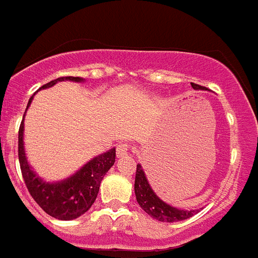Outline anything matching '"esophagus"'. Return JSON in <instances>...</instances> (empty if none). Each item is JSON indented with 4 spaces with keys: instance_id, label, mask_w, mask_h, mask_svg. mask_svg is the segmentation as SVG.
Returning a JSON list of instances; mask_svg holds the SVG:
<instances>
[{
    "instance_id": "esophagus-1",
    "label": "esophagus",
    "mask_w": 258,
    "mask_h": 258,
    "mask_svg": "<svg viewBox=\"0 0 258 258\" xmlns=\"http://www.w3.org/2000/svg\"><path fill=\"white\" fill-rule=\"evenodd\" d=\"M129 153H131V145L129 144H120L117 146V157H118V158L127 157Z\"/></svg>"
}]
</instances>
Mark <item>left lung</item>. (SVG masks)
Returning <instances> with one entry per match:
<instances>
[{
    "label": "left lung",
    "instance_id": "left-lung-1",
    "mask_svg": "<svg viewBox=\"0 0 258 258\" xmlns=\"http://www.w3.org/2000/svg\"><path fill=\"white\" fill-rule=\"evenodd\" d=\"M191 86L194 89H206L204 87L195 84V83H191ZM134 192H136V199L142 210L158 221L175 223V221L186 220L199 212V210H180V208L172 207L163 202L162 199H159L158 195L153 191L149 184L148 178L145 175L144 169L140 163L137 165V171H136Z\"/></svg>",
    "mask_w": 258,
    "mask_h": 258
}]
</instances>
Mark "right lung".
Returning a JSON list of instances; mask_svg holds the SVG:
<instances>
[{"label":"right lung","mask_w":258,"mask_h":258,"mask_svg":"<svg viewBox=\"0 0 258 258\" xmlns=\"http://www.w3.org/2000/svg\"><path fill=\"white\" fill-rule=\"evenodd\" d=\"M66 80L76 83L84 82V79L82 78L66 76V78L55 79L40 87L39 89L50 88L56 83L66 82ZM33 99L34 96H31L27 103L26 110L29 109ZM23 120H25V114H23ZM23 120L18 132V158L23 180L26 183L30 195L46 214L59 220H74L86 214L95 203L99 194L100 183L103 180L104 175L114 165L116 149H110L108 152L92 158L74 175L68 176L66 179L52 183L46 182L39 178V175L31 169V166L27 162L25 145H23V131H25Z\"/></svg>","instance_id":"1"}]
</instances>
